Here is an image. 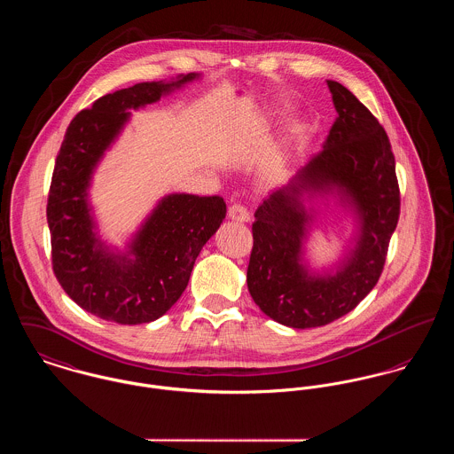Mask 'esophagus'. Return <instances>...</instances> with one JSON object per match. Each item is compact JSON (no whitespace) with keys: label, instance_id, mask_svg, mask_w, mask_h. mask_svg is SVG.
Instances as JSON below:
<instances>
[{"label":"esophagus","instance_id":"obj_1","mask_svg":"<svg viewBox=\"0 0 454 454\" xmlns=\"http://www.w3.org/2000/svg\"><path fill=\"white\" fill-rule=\"evenodd\" d=\"M227 215H229L231 220L241 222V223H245V222L249 220V211H247V207H243V205H231Z\"/></svg>","mask_w":454,"mask_h":454}]
</instances>
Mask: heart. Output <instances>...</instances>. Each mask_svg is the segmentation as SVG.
I'll return each mask as SVG.
<instances>
[{
    "mask_svg": "<svg viewBox=\"0 0 454 454\" xmlns=\"http://www.w3.org/2000/svg\"><path fill=\"white\" fill-rule=\"evenodd\" d=\"M278 168H279V163H274V165H272V169H278Z\"/></svg>",
    "mask_w": 454,
    "mask_h": 454,
    "instance_id": "1",
    "label": "heart"
}]
</instances>
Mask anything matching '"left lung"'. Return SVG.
Masks as SVG:
<instances>
[{
	"label": "left lung",
	"instance_id": "1",
	"mask_svg": "<svg viewBox=\"0 0 454 454\" xmlns=\"http://www.w3.org/2000/svg\"><path fill=\"white\" fill-rule=\"evenodd\" d=\"M328 86L338 118L323 151L258 207L253 223L249 294L263 314L296 330L330 325L354 310L374 288L401 213L395 158L387 131L350 90L331 80ZM333 184L358 207L362 239L334 277L316 278L299 265L308 221L299 196Z\"/></svg>",
	"mask_w": 454,
	"mask_h": 454
}]
</instances>
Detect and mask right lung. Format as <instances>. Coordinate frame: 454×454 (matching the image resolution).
Segmentation results:
<instances>
[{
	"label": "right lung",
	"mask_w": 454,
	"mask_h": 454,
	"mask_svg": "<svg viewBox=\"0 0 454 454\" xmlns=\"http://www.w3.org/2000/svg\"><path fill=\"white\" fill-rule=\"evenodd\" d=\"M176 82H138L100 97L67 126L51 175L46 220L51 267L64 291L86 312L118 325L156 321L187 288L201 247L225 218L220 196L171 194L154 209L128 256L98 245L86 205L90 175L129 116L160 100Z\"/></svg>",
	"instance_id": "1"
}]
</instances>
